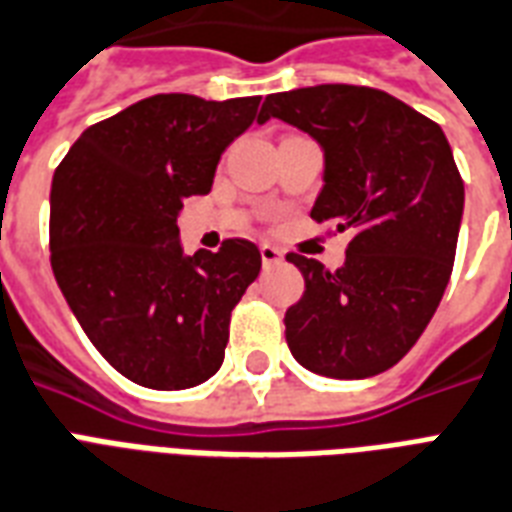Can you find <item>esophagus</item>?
I'll use <instances>...</instances> for the list:
<instances>
[{
    "mask_svg": "<svg viewBox=\"0 0 512 512\" xmlns=\"http://www.w3.org/2000/svg\"><path fill=\"white\" fill-rule=\"evenodd\" d=\"M261 261H264V267H280L285 261V253L275 245H261Z\"/></svg>",
    "mask_w": 512,
    "mask_h": 512,
    "instance_id": "34e87169",
    "label": "esophagus"
}]
</instances>
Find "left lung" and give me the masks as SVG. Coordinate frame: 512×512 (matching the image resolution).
Instances as JSON below:
<instances>
[{
    "instance_id": "8db88e82",
    "label": "left lung",
    "mask_w": 512,
    "mask_h": 512,
    "mask_svg": "<svg viewBox=\"0 0 512 512\" xmlns=\"http://www.w3.org/2000/svg\"><path fill=\"white\" fill-rule=\"evenodd\" d=\"M277 117L326 154L312 219L350 229L336 272L301 253L304 296L285 312V342L301 366L366 379L406 355L441 304L454 267L465 184L438 122L363 85L272 93L259 122Z\"/></svg>"
}]
</instances>
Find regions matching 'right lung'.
<instances>
[{
  "mask_svg": "<svg viewBox=\"0 0 512 512\" xmlns=\"http://www.w3.org/2000/svg\"><path fill=\"white\" fill-rule=\"evenodd\" d=\"M261 95L160 93L95 122L55 168L50 264L109 366L152 390H186L224 363L229 318L261 253L224 240L184 256L178 211L208 194L221 152L251 128Z\"/></svg>",
  "mask_w": 512,
  "mask_h": 512,
  "instance_id": "obj_1",
  "label": "right lung"
}]
</instances>
